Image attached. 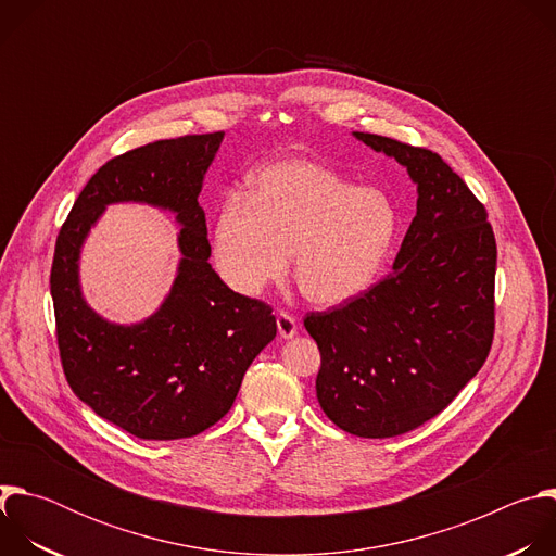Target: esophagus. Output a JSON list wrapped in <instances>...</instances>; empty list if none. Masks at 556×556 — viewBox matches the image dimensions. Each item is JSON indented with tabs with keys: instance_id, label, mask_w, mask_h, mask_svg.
<instances>
[{
	"instance_id": "obj_1",
	"label": "esophagus",
	"mask_w": 556,
	"mask_h": 556,
	"mask_svg": "<svg viewBox=\"0 0 556 556\" xmlns=\"http://www.w3.org/2000/svg\"><path fill=\"white\" fill-rule=\"evenodd\" d=\"M277 330L281 339H292L299 332V326L294 321V316H290L288 312H279L277 314Z\"/></svg>"
}]
</instances>
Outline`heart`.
Wrapping results in <instances>:
<instances>
[{
	"label": "heart",
	"mask_w": 556,
	"mask_h": 556,
	"mask_svg": "<svg viewBox=\"0 0 556 556\" xmlns=\"http://www.w3.org/2000/svg\"><path fill=\"white\" fill-rule=\"evenodd\" d=\"M399 211L376 187H352L314 161L264 167L249 198L228 195L213 224V264L237 292L279 283L294 257L299 292L337 307L378 279L399 235Z\"/></svg>",
	"instance_id": "heart-1"
}]
</instances>
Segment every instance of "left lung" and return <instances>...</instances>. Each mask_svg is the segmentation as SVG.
Masks as SVG:
<instances>
[{
  "mask_svg": "<svg viewBox=\"0 0 556 556\" xmlns=\"http://www.w3.org/2000/svg\"><path fill=\"white\" fill-rule=\"evenodd\" d=\"M352 136L407 169L416 217L380 283L303 324L321 352L316 399L326 416L358 438H393L440 414L482 369L497 247L486 208L438 153Z\"/></svg>",
  "mask_w": 556,
  "mask_h": 556,
  "instance_id": "1",
  "label": "left lung"
}]
</instances>
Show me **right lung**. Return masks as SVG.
Returning a JSON list of instances; mask_svg holds the SVG:
<instances>
[{
  "label": "right lung",
  "instance_id": "1",
  "mask_svg": "<svg viewBox=\"0 0 556 556\" xmlns=\"http://www.w3.org/2000/svg\"><path fill=\"white\" fill-rule=\"evenodd\" d=\"M224 134L157 140L105 163L56 237L50 292L72 391L97 416L142 440H180L232 407L255 356L277 337L273 309L232 292L211 268L198 198ZM112 203H147L181 226L175 283L142 323L116 325L83 296L80 253Z\"/></svg>",
  "mask_w": 556,
  "mask_h": 556
}]
</instances>
